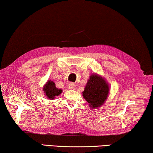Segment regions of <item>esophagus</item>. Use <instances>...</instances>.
Masks as SVG:
<instances>
[{"label": "esophagus", "instance_id": "esophagus-1", "mask_svg": "<svg viewBox=\"0 0 153 153\" xmlns=\"http://www.w3.org/2000/svg\"><path fill=\"white\" fill-rule=\"evenodd\" d=\"M68 87L69 89H75L76 86H75L73 82H69L68 85Z\"/></svg>", "mask_w": 153, "mask_h": 153}]
</instances>
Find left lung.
Masks as SVG:
<instances>
[{
  "instance_id": "obj_1",
  "label": "left lung",
  "mask_w": 153,
  "mask_h": 153,
  "mask_svg": "<svg viewBox=\"0 0 153 153\" xmlns=\"http://www.w3.org/2000/svg\"><path fill=\"white\" fill-rule=\"evenodd\" d=\"M109 91V85L105 80L97 74H92L82 92V96L89 103L90 108L95 109L104 103Z\"/></svg>"
}]
</instances>
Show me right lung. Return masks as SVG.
<instances>
[{
	"label": "right lung",
	"mask_w": 153,
	"mask_h": 153,
	"mask_svg": "<svg viewBox=\"0 0 153 153\" xmlns=\"http://www.w3.org/2000/svg\"><path fill=\"white\" fill-rule=\"evenodd\" d=\"M44 91L46 97L50 100H54L55 97L58 96L62 92V89H58L56 87V85L54 82L52 81H48L44 87Z\"/></svg>",
	"instance_id": "add662e5"
}]
</instances>
